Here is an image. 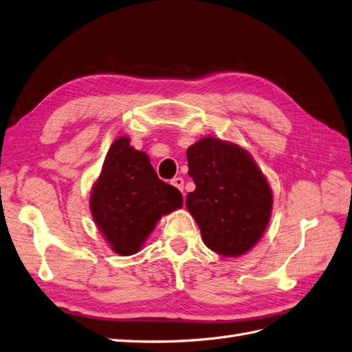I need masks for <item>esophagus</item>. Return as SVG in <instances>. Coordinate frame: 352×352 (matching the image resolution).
<instances>
[{
	"instance_id": "esophagus-1",
	"label": "esophagus",
	"mask_w": 352,
	"mask_h": 352,
	"mask_svg": "<svg viewBox=\"0 0 352 352\" xmlns=\"http://www.w3.org/2000/svg\"><path fill=\"white\" fill-rule=\"evenodd\" d=\"M172 185L176 186L182 193H184V185H185V180L184 179H182V177H175L172 180Z\"/></svg>"
}]
</instances>
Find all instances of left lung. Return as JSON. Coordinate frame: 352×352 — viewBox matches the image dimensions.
Here are the masks:
<instances>
[{"mask_svg": "<svg viewBox=\"0 0 352 352\" xmlns=\"http://www.w3.org/2000/svg\"><path fill=\"white\" fill-rule=\"evenodd\" d=\"M188 175L195 190L186 207L211 250L234 258L262 237L272 210V193L250 155L234 144L212 137L186 151Z\"/></svg>", "mask_w": 352, "mask_h": 352, "instance_id": "left-lung-1", "label": "left lung"}]
</instances>
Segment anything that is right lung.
I'll return each instance as SVG.
<instances>
[{
	"label": "right lung",
	"instance_id": "obj_1",
	"mask_svg": "<svg viewBox=\"0 0 352 352\" xmlns=\"http://www.w3.org/2000/svg\"><path fill=\"white\" fill-rule=\"evenodd\" d=\"M182 205V193L159 179L148 155L132 148L129 138L112 144L93 188L90 208L116 253H137L160 217Z\"/></svg>",
	"mask_w": 352,
	"mask_h": 352
}]
</instances>
